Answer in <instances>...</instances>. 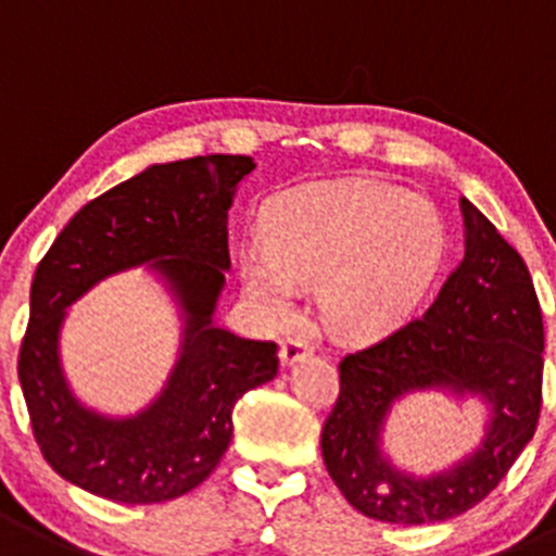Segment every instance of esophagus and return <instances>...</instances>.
<instances>
[{
  "instance_id": "1",
  "label": "esophagus",
  "mask_w": 556,
  "mask_h": 556,
  "mask_svg": "<svg viewBox=\"0 0 556 556\" xmlns=\"http://www.w3.org/2000/svg\"><path fill=\"white\" fill-rule=\"evenodd\" d=\"M313 351L315 345L307 340V337L290 334L288 340L282 342V349H279V359H282V365H293V362L304 359V356H309Z\"/></svg>"
}]
</instances>
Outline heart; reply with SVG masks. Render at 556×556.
Instances as JSON below:
<instances>
[{
    "instance_id": "1",
    "label": "heart",
    "mask_w": 556,
    "mask_h": 556,
    "mask_svg": "<svg viewBox=\"0 0 556 556\" xmlns=\"http://www.w3.org/2000/svg\"><path fill=\"white\" fill-rule=\"evenodd\" d=\"M447 230L430 200L376 180L309 184L268 205L266 243H249L241 277L252 299L288 315L299 288L324 279L337 329L378 337L406 324L442 268Z\"/></svg>"
}]
</instances>
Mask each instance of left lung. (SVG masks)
Returning a JSON list of instances; mask_svg holds the SVG:
<instances>
[{
    "label": "left lung",
    "mask_w": 556,
    "mask_h": 556,
    "mask_svg": "<svg viewBox=\"0 0 556 556\" xmlns=\"http://www.w3.org/2000/svg\"><path fill=\"white\" fill-rule=\"evenodd\" d=\"M466 252L425 315L342 356L340 395L320 430L324 464L367 518L433 523L482 502L535 435L543 403V315L521 254L460 197ZM444 388L490 403L481 447L450 470L417 478L380 450L397 400Z\"/></svg>",
    "instance_id": "obj_1"
}]
</instances>
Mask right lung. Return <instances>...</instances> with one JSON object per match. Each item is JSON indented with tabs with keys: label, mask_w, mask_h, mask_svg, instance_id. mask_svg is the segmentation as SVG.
Returning a JSON list of instances; mask_svg holds the SVG:
<instances>
[{
	"label": "right lung",
	"mask_w": 556,
	"mask_h": 556,
	"mask_svg": "<svg viewBox=\"0 0 556 556\" xmlns=\"http://www.w3.org/2000/svg\"><path fill=\"white\" fill-rule=\"evenodd\" d=\"M252 169L249 155L153 164L87 202L38 263L18 381L35 442L67 482L123 505L189 494L230 447L238 397L277 376V342L247 340L214 324L230 268L227 211ZM137 265L165 279L185 313V340L148 409L103 418L66 387L59 329L64 307L92 283Z\"/></svg>",
	"instance_id": "add662e5"
}]
</instances>
